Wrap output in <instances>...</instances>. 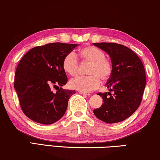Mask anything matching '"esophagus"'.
Listing matches in <instances>:
<instances>
[{
    "instance_id": "obj_1",
    "label": "esophagus",
    "mask_w": 160,
    "mask_h": 160,
    "mask_svg": "<svg viewBox=\"0 0 160 160\" xmlns=\"http://www.w3.org/2000/svg\"><path fill=\"white\" fill-rule=\"evenodd\" d=\"M79 93L82 94V95H84V96H90L91 93H88V92H83V91H79Z\"/></svg>"
}]
</instances>
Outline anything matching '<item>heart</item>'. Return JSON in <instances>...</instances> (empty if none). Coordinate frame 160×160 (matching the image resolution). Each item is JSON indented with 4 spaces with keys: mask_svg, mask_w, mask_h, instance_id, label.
<instances>
[{
    "mask_svg": "<svg viewBox=\"0 0 160 160\" xmlns=\"http://www.w3.org/2000/svg\"><path fill=\"white\" fill-rule=\"evenodd\" d=\"M78 56L83 63L89 64L87 68L86 77H77L70 80L72 88L83 92L93 91L100 86L101 79L105 81L112 74V63L105 57V53L96 47L87 46L80 49ZM62 67L64 72L70 76L77 74L79 63L74 52L67 54L63 59Z\"/></svg>",
    "mask_w": 160,
    "mask_h": 160,
    "instance_id": "obj_1",
    "label": "heart"
}]
</instances>
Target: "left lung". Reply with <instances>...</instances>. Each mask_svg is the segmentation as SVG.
Segmentation results:
<instances>
[{
	"instance_id": "obj_1",
	"label": "left lung",
	"mask_w": 160,
	"mask_h": 160,
	"mask_svg": "<svg viewBox=\"0 0 160 160\" xmlns=\"http://www.w3.org/2000/svg\"><path fill=\"white\" fill-rule=\"evenodd\" d=\"M93 45L108 54L112 67L106 83L110 92L98 93L103 104L94 109L93 113L107 123L122 121L134 113L142 101L146 84L145 68L137 54L122 44L98 42Z\"/></svg>"
}]
</instances>
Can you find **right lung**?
I'll return each instance as SVG.
<instances>
[{"instance_id": "add662e5", "label": "right lung", "mask_w": 160, "mask_h": 160, "mask_svg": "<svg viewBox=\"0 0 160 160\" xmlns=\"http://www.w3.org/2000/svg\"><path fill=\"white\" fill-rule=\"evenodd\" d=\"M77 46L47 44L31 49L21 59L15 74L14 87L21 109L33 121L49 125L64 115L69 99L76 91L62 88L68 81L62 62ZM59 86L60 89L53 93L52 87Z\"/></svg>"}]
</instances>
